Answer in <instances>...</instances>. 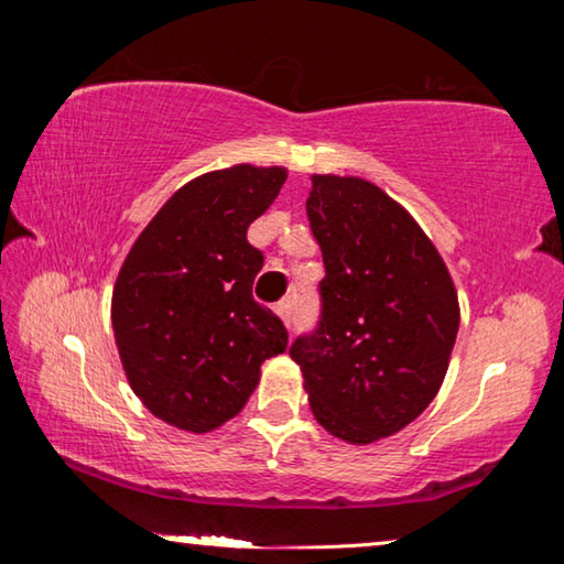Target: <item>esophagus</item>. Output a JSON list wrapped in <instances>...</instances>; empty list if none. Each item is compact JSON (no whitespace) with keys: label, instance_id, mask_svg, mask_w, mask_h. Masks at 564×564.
I'll return each instance as SVG.
<instances>
[{"label":"esophagus","instance_id":"34e87169","mask_svg":"<svg viewBox=\"0 0 564 564\" xmlns=\"http://www.w3.org/2000/svg\"><path fill=\"white\" fill-rule=\"evenodd\" d=\"M275 313H279V316L283 318L285 326H291V321H293V303L291 301L275 303Z\"/></svg>","mask_w":564,"mask_h":564}]
</instances>
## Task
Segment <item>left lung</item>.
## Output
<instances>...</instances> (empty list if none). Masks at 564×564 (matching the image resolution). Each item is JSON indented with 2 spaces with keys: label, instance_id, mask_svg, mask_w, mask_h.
Instances as JSON below:
<instances>
[{
  "label": "left lung",
  "instance_id": "obj_1",
  "mask_svg": "<svg viewBox=\"0 0 564 564\" xmlns=\"http://www.w3.org/2000/svg\"><path fill=\"white\" fill-rule=\"evenodd\" d=\"M305 212L326 265L321 321L299 336L311 410L368 445L403 431L443 386L460 308L451 273L403 206L356 176H313Z\"/></svg>",
  "mask_w": 564,
  "mask_h": 564
}]
</instances>
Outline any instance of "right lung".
I'll use <instances>...</instances> for the list:
<instances>
[{"instance_id": "add662e5", "label": "right lung", "mask_w": 564, "mask_h": 564, "mask_svg": "<svg viewBox=\"0 0 564 564\" xmlns=\"http://www.w3.org/2000/svg\"><path fill=\"white\" fill-rule=\"evenodd\" d=\"M285 169L238 164L181 186L141 231L111 295V326L129 386L151 413L208 433L246 405L261 362L289 330L253 301L263 253L246 231Z\"/></svg>"}]
</instances>
